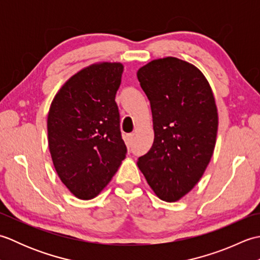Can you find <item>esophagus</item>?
<instances>
[{
	"mask_svg": "<svg viewBox=\"0 0 260 260\" xmlns=\"http://www.w3.org/2000/svg\"><path fill=\"white\" fill-rule=\"evenodd\" d=\"M133 141H134V134H127L126 135L125 142H126V145L127 146L129 147L132 144H133Z\"/></svg>",
	"mask_w": 260,
	"mask_h": 260,
	"instance_id": "obj_1",
	"label": "esophagus"
}]
</instances>
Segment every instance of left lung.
Returning <instances> with one entry per match:
<instances>
[{
  "label": "left lung",
  "mask_w": 260,
  "mask_h": 260,
  "mask_svg": "<svg viewBox=\"0 0 260 260\" xmlns=\"http://www.w3.org/2000/svg\"><path fill=\"white\" fill-rule=\"evenodd\" d=\"M137 78L150 101L154 142L137 165L163 201L189 193L213 154L218 112L206 77L194 66L167 57L143 66Z\"/></svg>",
  "instance_id": "1"
}]
</instances>
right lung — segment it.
I'll list each match as a JSON object with an SVG mask.
<instances>
[{
  "mask_svg": "<svg viewBox=\"0 0 260 260\" xmlns=\"http://www.w3.org/2000/svg\"><path fill=\"white\" fill-rule=\"evenodd\" d=\"M123 69L119 62L84 68L60 88L49 109L54 169L68 190L82 200L98 196L126 156L115 102Z\"/></svg>",
  "mask_w": 260,
  "mask_h": 260,
  "instance_id": "obj_1",
  "label": "right lung"
}]
</instances>
